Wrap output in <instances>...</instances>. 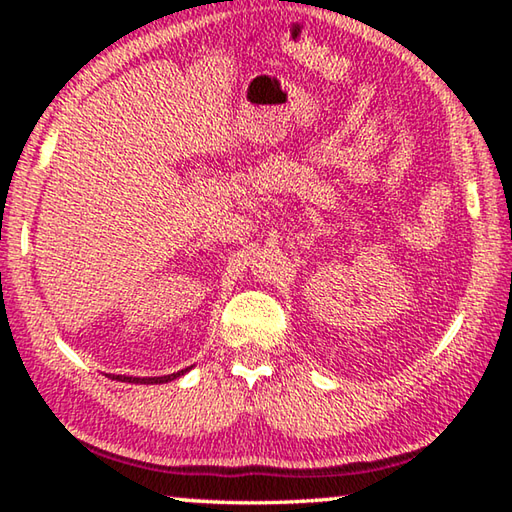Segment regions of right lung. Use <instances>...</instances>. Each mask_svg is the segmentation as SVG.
I'll return each mask as SVG.
<instances>
[{
	"mask_svg": "<svg viewBox=\"0 0 512 512\" xmlns=\"http://www.w3.org/2000/svg\"><path fill=\"white\" fill-rule=\"evenodd\" d=\"M187 370H180V372H173V375H164V377H149V379H140V377H115V379H121V381H137V384H164V381H171L176 379L180 375H185Z\"/></svg>",
	"mask_w": 512,
	"mask_h": 512,
	"instance_id": "right-lung-1",
	"label": "right lung"
}]
</instances>
